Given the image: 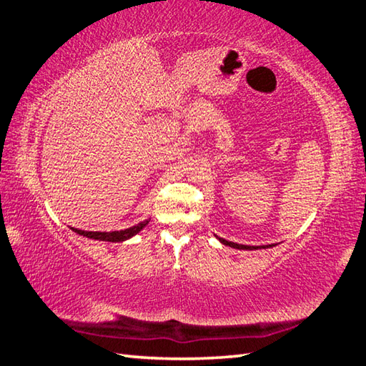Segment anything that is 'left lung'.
I'll return each instance as SVG.
<instances>
[{
	"label": "left lung",
	"mask_w": 366,
	"mask_h": 366,
	"mask_svg": "<svg viewBox=\"0 0 366 366\" xmlns=\"http://www.w3.org/2000/svg\"><path fill=\"white\" fill-rule=\"evenodd\" d=\"M217 239H219V242H221V244H224V246H229V247H233V249H239V250H255V249H267V247H274L275 244H267V246H244V244H237V242H232V241H227V239H224V238H219V237H216Z\"/></svg>",
	"instance_id": "obj_1"
}]
</instances>
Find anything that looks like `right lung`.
Instances as JSON below:
<instances>
[{
	"label": "right lung",
	"instance_id": "add662e5",
	"mask_svg": "<svg viewBox=\"0 0 366 366\" xmlns=\"http://www.w3.org/2000/svg\"><path fill=\"white\" fill-rule=\"evenodd\" d=\"M150 222V217L145 219V221L136 224L133 227H129V229L125 230H116V232H86V230H78V229H70L81 234V237H86V238H91V239H97V241H108V242H124L129 238L136 237L137 233H141L144 230V227H147Z\"/></svg>",
	"mask_w": 366,
	"mask_h": 366
}]
</instances>
